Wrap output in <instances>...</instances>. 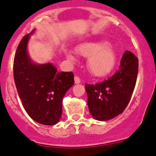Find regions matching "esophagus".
Masks as SVG:
<instances>
[{
    "instance_id": "esophagus-1",
    "label": "esophagus",
    "mask_w": 156,
    "mask_h": 156,
    "mask_svg": "<svg viewBox=\"0 0 156 156\" xmlns=\"http://www.w3.org/2000/svg\"><path fill=\"white\" fill-rule=\"evenodd\" d=\"M75 84L81 83V80H80V78H78V76H75Z\"/></svg>"
}]
</instances>
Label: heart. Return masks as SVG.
I'll return each instance as SVG.
<instances>
[{
    "label": "heart",
    "instance_id": "1",
    "mask_svg": "<svg viewBox=\"0 0 156 156\" xmlns=\"http://www.w3.org/2000/svg\"><path fill=\"white\" fill-rule=\"evenodd\" d=\"M76 50L81 57L88 58L87 66L95 76H106L114 68L116 54L113 47L105 40L85 42L78 45ZM65 55L71 62L77 61L76 56L71 52H66Z\"/></svg>",
    "mask_w": 156,
    "mask_h": 156
}]
</instances>
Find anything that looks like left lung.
<instances>
[{
  "label": "left lung",
  "instance_id": "1",
  "mask_svg": "<svg viewBox=\"0 0 156 156\" xmlns=\"http://www.w3.org/2000/svg\"><path fill=\"white\" fill-rule=\"evenodd\" d=\"M137 72L138 59L127 50L113 76L95 85L85 84L88 109L94 119L106 121L123 113L134 92Z\"/></svg>",
  "mask_w": 156,
  "mask_h": 156
}]
</instances>
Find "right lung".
Here are the masks:
<instances>
[{
    "label": "right lung",
    "instance_id": "1",
    "mask_svg": "<svg viewBox=\"0 0 156 156\" xmlns=\"http://www.w3.org/2000/svg\"><path fill=\"white\" fill-rule=\"evenodd\" d=\"M35 29L24 36L14 59V78L22 106L31 118L44 125L57 123L62 114L63 98L73 86L72 72H57L52 63L36 64L28 52Z\"/></svg>",
    "mask_w": 156,
    "mask_h": 156
}]
</instances>
